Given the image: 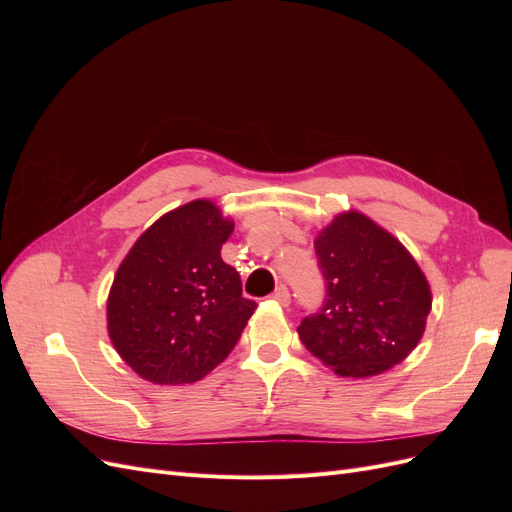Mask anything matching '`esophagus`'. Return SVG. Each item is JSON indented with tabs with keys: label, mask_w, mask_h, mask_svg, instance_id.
I'll return each instance as SVG.
<instances>
[{
	"label": "esophagus",
	"mask_w": 512,
	"mask_h": 512,
	"mask_svg": "<svg viewBox=\"0 0 512 512\" xmlns=\"http://www.w3.org/2000/svg\"><path fill=\"white\" fill-rule=\"evenodd\" d=\"M271 299H273L275 303H280V305H284V307H286V305L290 303V292H288V288H286V286H282V284H280V286L275 288V292L271 294Z\"/></svg>",
	"instance_id": "obj_1"
}]
</instances>
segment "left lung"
<instances>
[{
  "label": "left lung",
  "mask_w": 512,
  "mask_h": 512,
  "mask_svg": "<svg viewBox=\"0 0 512 512\" xmlns=\"http://www.w3.org/2000/svg\"><path fill=\"white\" fill-rule=\"evenodd\" d=\"M314 247L324 303L299 324L305 348L352 378L404 361L431 309L429 284L406 247L356 211L337 215Z\"/></svg>",
  "instance_id": "1"
}]
</instances>
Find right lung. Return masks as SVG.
I'll return each mask as SVG.
<instances>
[{"label": "right lung", "instance_id": "obj_1", "mask_svg": "<svg viewBox=\"0 0 512 512\" xmlns=\"http://www.w3.org/2000/svg\"><path fill=\"white\" fill-rule=\"evenodd\" d=\"M235 224L194 200L149 226L117 269L108 335L138 376L156 384L205 378L237 346L256 301L222 260Z\"/></svg>", "mask_w": 512, "mask_h": 512}]
</instances>
